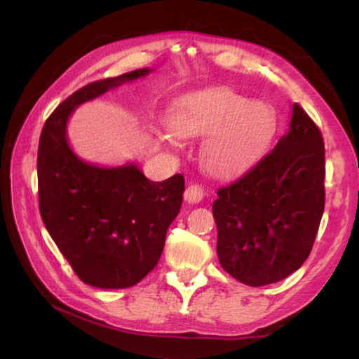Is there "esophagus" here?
<instances>
[{
    "instance_id": "34e87169",
    "label": "esophagus",
    "mask_w": 359,
    "mask_h": 359,
    "mask_svg": "<svg viewBox=\"0 0 359 359\" xmlns=\"http://www.w3.org/2000/svg\"><path fill=\"white\" fill-rule=\"evenodd\" d=\"M205 196V190L203 184H198V182H190L185 190V201L190 204H196L199 201H203V198Z\"/></svg>"
}]
</instances>
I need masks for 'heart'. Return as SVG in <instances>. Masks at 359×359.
Wrapping results in <instances>:
<instances>
[{
  "mask_svg": "<svg viewBox=\"0 0 359 359\" xmlns=\"http://www.w3.org/2000/svg\"><path fill=\"white\" fill-rule=\"evenodd\" d=\"M169 130L184 141L208 136L201 149L204 168L217 177H231L263 154L276 131V115L247 96L214 88L182 100L169 117Z\"/></svg>",
  "mask_w": 359,
  "mask_h": 359,
  "instance_id": "obj_1",
  "label": "heart"
}]
</instances>
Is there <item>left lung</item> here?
Segmentation results:
<instances>
[{"label": "left lung", "mask_w": 359, "mask_h": 359, "mask_svg": "<svg viewBox=\"0 0 359 359\" xmlns=\"http://www.w3.org/2000/svg\"><path fill=\"white\" fill-rule=\"evenodd\" d=\"M325 144L315 121L293 104L290 130L269 154L212 204L217 255L250 287L276 283L312 252L325 210Z\"/></svg>", "instance_id": "1"}]
</instances>
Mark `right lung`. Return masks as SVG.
Here are the masks:
<instances>
[{
  "mask_svg": "<svg viewBox=\"0 0 359 359\" xmlns=\"http://www.w3.org/2000/svg\"><path fill=\"white\" fill-rule=\"evenodd\" d=\"M149 68L85 85L66 98L41 131L39 212L50 238L83 283L130 288L156 266L166 231L179 215L185 179L151 182L136 165L100 168L71 150L66 125L82 102L147 76Z\"/></svg>",
  "mask_w": 359,
  "mask_h": 359,
  "instance_id": "add662e5",
  "label": "right lung"
}]
</instances>
